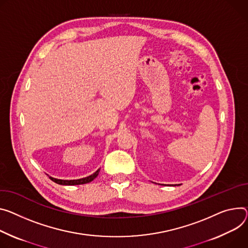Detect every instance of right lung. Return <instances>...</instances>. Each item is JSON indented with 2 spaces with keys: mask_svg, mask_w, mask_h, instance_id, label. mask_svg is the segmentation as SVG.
I'll return each instance as SVG.
<instances>
[{
  "mask_svg": "<svg viewBox=\"0 0 248 248\" xmlns=\"http://www.w3.org/2000/svg\"><path fill=\"white\" fill-rule=\"evenodd\" d=\"M100 172V169H98L94 174L90 175L86 178H82V179H78V180H60V179H55V178H52V177H49L53 182L59 184V185H68V186H71V185H81V184H87V183H90L91 181H93V180L98 176Z\"/></svg>",
  "mask_w": 248,
  "mask_h": 248,
  "instance_id": "right-lung-1",
  "label": "right lung"
}]
</instances>
